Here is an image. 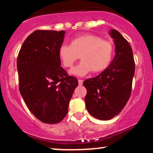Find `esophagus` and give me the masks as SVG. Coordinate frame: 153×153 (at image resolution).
<instances>
[{
	"label": "esophagus",
	"instance_id": "obj_1",
	"mask_svg": "<svg viewBox=\"0 0 153 153\" xmlns=\"http://www.w3.org/2000/svg\"><path fill=\"white\" fill-rule=\"evenodd\" d=\"M82 82H83V80H78L79 85H81L82 84Z\"/></svg>",
	"mask_w": 153,
	"mask_h": 153
}]
</instances>
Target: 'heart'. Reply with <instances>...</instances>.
Instances as JSON below:
<instances>
[{
    "mask_svg": "<svg viewBox=\"0 0 153 153\" xmlns=\"http://www.w3.org/2000/svg\"><path fill=\"white\" fill-rule=\"evenodd\" d=\"M113 45L93 34L78 36L71 40V45H62L58 50L59 58L65 68H71L75 61L81 62L70 71L71 75L82 77L91 71L95 73L106 70L111 62Z\"/></svg>",
    "mask_w": 153,
    "mask_h": 153,
    "instance_id": "heart-1",
    "label": "heart"
}]
</instances>
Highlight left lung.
I'll return each instance as SVG.
<instances>
[{
  "label": "left lung",
  "mask_w": 153,
  "mask_h": 153,
  "mask_svg": "<svg viewBox=\"0 0 153 153\" xmlns=\"http://www.w3.org/2000/svg\"><path fill=\"white\" fill-rule=\"evenodd\" d=\"M115 45V56L108 68L94 78L87 79L85 107L100 120H109L119 114L131 95L134 75V61L130 45L116 29H111Z\"/></svg>",
  "instance_id": "obj_1"
}]
</instances>
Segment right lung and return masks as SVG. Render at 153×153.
<instances>
[{"label": "right lung", "instance_id": "obj_1", "mask_svg": "<svg viewBox=\"0 0 153 153\" xmlns=\"http://www.w3.org/2000/svg\"><path fill=\"white\" fill-rule=\"evenodd\" d=\"M65 31L37 30L23 43L17 59L19 91L39 120L57 124L65 117L76 78L60 67L58 50Z\"/></svg>", "mask_w": 153, "mask_h": 153}]
</instances>
